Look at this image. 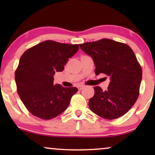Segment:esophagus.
Masks as SVG:
<instances>
[{
	"mask_svg": "<svg viewBox=\"0 0 155 155\" xmlns=\"http://www.w3.org/2000/svg\"><path fill=\"white\" fill-rule=\"evenodd\" d=\"M83 87H84L83 85H79V86H78V90H82V89H83Z\"/></svg>",
	"mask_w": 155,
	"mask_h": 155,
	"instance_id": "esophagus-1",
	"label": "esophagus"
}]
</instances>
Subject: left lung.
<instances>
[{
    "label": "left lung",
    "mask_w": 155,
    "mask_h": 155,
    "mask_svg": "<svg viewBox=\"0 0 155 155\" xmlns=\"http://www.w3.org/2000/svg\"><path fill=\"white\" fill-rule=\"evenodd\" d=\"M92 57L96 75L110 77L107 90L94 87V94L89 100L92 112L106 119H116L130 110L140 94L143 71L130 46L109 39L80 44Z\"/></svg>",
    "instance_id": "8db88e82"
}]
</instances>
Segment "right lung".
<instances>
[{"label":"right lung","mask_w":155,"mask_h":155,"mask_svg":"<svg viewBox=\"0 0 155 155\" xmlns=\"http://www.w3.org/2000/svg\"><path fill=\"white\" fill-rule=\"evenodd\" d=\"M79 49L78 44L52 40L42 41L25 51L15 73L17 92L27 109L36 117L49 120L65 111L77 87L54 84L56 72Z\"/></svg>","instance_id":"right-lung-1"}]
</instances>
